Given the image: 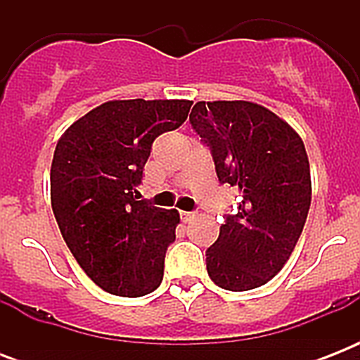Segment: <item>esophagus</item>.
I'll return each mask as SVG.
<instances>
[{"label": "esophagus", "instance_id": "esophagus-1", "mask_svg": "<svg viewBox=\"0 0 360 360\" xmlns=\"http://www.w3.org/2000/svg\"><path fill=\"white\" fill-rule=\"evenodd\" d=\"M179 214H181V220H183V222H191V220L196 217V214L188 213V211H179Z\"/></svg>", "mask_w": 360, "mask_h": 360}]
</instances>
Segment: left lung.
Masks as SVG:
<instances>
[{"label":"left lung","instance_id":"left-lung-1","mask_svg":"<svg viewBox=\"0 0 360 360\" xmlns=\"http://www.w3.org/2000/svg\"><path fill=\"white\" fill-rule=\"evenodd\" d=\"M191 124L211 149L220 183L240 192L205 252L214 284L248 291L267 284L290 259L312 202L310 164L301 136L262 104L196 103Z\"/></svg>","mask_w":360,"mask_h":360}]
</instances>
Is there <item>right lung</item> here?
<instances>
[{
    "label": "right lung",
    "mask_w": 360,
    "mask_h": 360,
    "mask_svg": "<svg viewBox=\"0 0 360 360\" xmlns=\"http://www.w3.org/2000/svg\"><path fill=\"white\" fill-rule=\"evenodd\" d=\"M191 101H108L70 124L50 169L53 217L89 278L120 297L160 285L179 213L138 200L157 136L185 123Z\"/></svg>",
    "instance_id": "1"
}]
</instances>
